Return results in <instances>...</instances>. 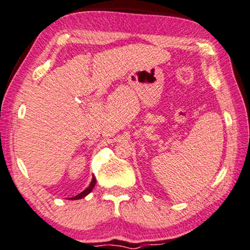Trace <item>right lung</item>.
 <instances>
[{
    "label": "right lung",
    "instance_id": "1",
    "mask_svg": "<svg viewBox=\"0 0 250 250\" xmlns=\"http://www.w3.org/2000/svg\"><path fill=\"white\" fill-rule=\"evenodd\" d=\"M95 185H96V178H95V177H92V181H91V183H90V185H89L88 188H86L84 189V191L81 192V193H80V194L76 195V197L72 198V200H78V199H82V198H84L85 195H88L89 193H90V192L92 191V188H95Z\"/></svg>",
    "mask_w": 250,
    "mask_h": 250
}]
</instances>
